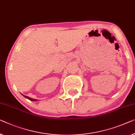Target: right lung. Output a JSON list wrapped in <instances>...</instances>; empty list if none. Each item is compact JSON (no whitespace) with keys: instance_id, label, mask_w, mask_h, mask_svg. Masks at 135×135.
<instances>
[{"instance_id":"1","label":"right lung","mask_w":135,"mask_h":135,"mask_svg":"<svg viewBox=\"0 0 135 135\" xmlns=\"http://www.w3.org/2000/svg\"><path fill=\"white\" fill-rule=\"evenodd\" d=\"M22 95L24 96V97L27 98V99H29V100H31V101H36V100H37V99H33V98H30V97H28V96H25V95H23V94H22Z\"/></svg>"}]
</instances>
